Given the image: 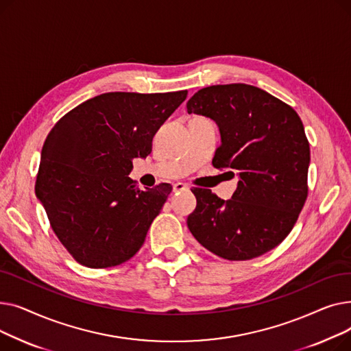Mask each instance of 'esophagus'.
Masks as SVG:
<instances>
[{"label":"esophagus","instance_id":"34e87169","mask_svg":"<svg viewBox=\"0 0 351 351\" xmlns=\"http://www.w3.org/2000/svg\"><path fill=\"white\" fill-rule=\"evenodd\" d=\"M186 189H188V185H185V183H182V182H178L173 185V192H183Z\"/></svg>","mask_w":351,"mask_h":351}]
</instances>
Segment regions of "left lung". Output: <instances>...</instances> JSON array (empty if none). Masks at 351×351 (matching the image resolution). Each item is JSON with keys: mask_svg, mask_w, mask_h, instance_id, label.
Masks as SVG:
<instances>
[{"mask_svg": "<svg viewBox=\"0 0 351 351\" xmlns=\"http://www.w3.org/2000/svg\"><path fill=\"white\" fill-rule=\"evenodd\" d=\"M188 112L212 118L222 143L212 165L241 178L232 199L193 188L188 228L226 261H250L280 245L307 199L310 146L290 105L247 84L212 85L188 101Z\"/></svg>", "mask_w": 351, "mask_h": 351, "instance_id": "left-lung-1", "label": "left lung"}]
</instances>
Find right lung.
<instances>
[{
    "instance_id": "add662e5",
    "label": "right lung",
    "mask_w": 351,
    "mask_h": 351,
    "mask_svg": "<svg viewBox=\"0 0 351 351\" xmlns=\"http://www.w3.org/2000/svg\"><path fill=\"white\" fill-rule=\"evenodd\" d=\"M186 97L188 90L106 92L51 129L35 195L53 233L82 266H118L142 247L172 186L141 191L128 175L135 158L152 152L154 135Z\"/></svg>"
}]
</instances>
